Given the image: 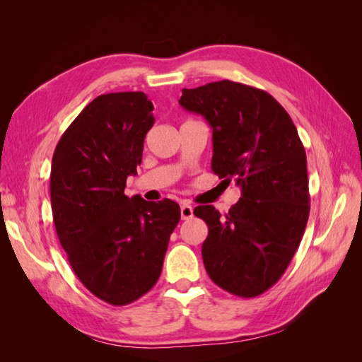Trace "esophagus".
Here are the masks:
<instances>
[{
    "instance_id": "1",
    "label": "esophagus",
    "mask_w": 362,
    "mask_h": 362,
    "mask_svg": "<svg viewBox=\"0 0 362 362\" xmlns=\"http://www.w3.org/2000/svg\"><path fill=\"white\" fill-rule=\"evenodd\" d=\"M192 217H193L192 205H187V204L181 205V218H182V221H189V218H192Z\"/></svg>"
}]
</instances>
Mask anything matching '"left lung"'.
<instances>
[{
	"instance_id": "left-lung-1",
	"label": "left lung",
	"mask_w": 362,
	"mask_h": 362,
	"mask_svg": "<svg viewBox=\"0 0 362 362\" xmlns=\"http://www.w3.org/2000/svg\"><path fill=\"white\" fill-rule=\"evenodd\" d=\"M180 104L213 128L211 169L242 198L222 216L194 208L208 226L204 266L214 284L255 298L279 281L310 216L306 154L291 117L264 90L222 80L182 89Z\"/></svg>"
}]
</instances>
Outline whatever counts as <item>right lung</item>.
<instances>
[{"mask_svg": "<svg viewBox=\"0 0 362 362\" xmlns=\"http://www.w3.org/2000/svg\"><path fill=\"white\" fill-rule=\"evenodd\" d=\"M144 92L100 95L60 137L49 190L60 245L83 286L110 305H128L160 278L180 205L125 194L156 122Z\"/></svg>", "mask_w": 362, "mask_h": 362, "instance_id": "obj_1", "label": "right lung"}]
</instances>
